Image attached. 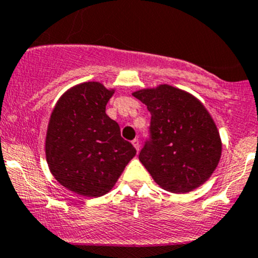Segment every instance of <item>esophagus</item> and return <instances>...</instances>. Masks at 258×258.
<instances>
[{
  "label": "esophagus",
  "mask_w": 258,
  "mask_h": 258,
  "mask_svg": "<svg viewBox=\"0 0 258 258\" xmlns=\"http://www.w3.org/2000/svg\"><path fill=\"white\" fill-rule=\"evenodd\" d=\"M132 145H134V147L136 148V151L139 152V151H140V141H139V140L135 139L134 141H132Z\"/></svg>",
  "instance_id": "34e87169"
}]
</instances>
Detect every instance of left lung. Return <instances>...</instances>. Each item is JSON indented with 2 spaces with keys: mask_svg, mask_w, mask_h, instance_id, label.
Masks as SVG:
<instances>
[{
  "mask_svg": "<svg viewBox=\"0 0 258 258\" xmlns=\"http://www.w3.org/2000/svg\"><path fill=\"white\" fill-rule=\"evenodd\" d=\"M132 95L151 112V140L139 158L156 183L173 194L204 184L222 152L220 132L204 103L170 85L142 88Z\"/></svg>",
  "mask_w": 258,
  "mask_h": 258,
  "instance_id": "left-lung-1",
  "label": "left lung"
}]
</instances>
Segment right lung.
I'll return each instance as SVG.
<instances>
[{
	"label": "right lung",
	"mask_w": 258,
	"mask_h": 258,
	"mask_svg": "<svg viewBox=\"0 0 258 258\" xmlns=\"http://www.w3.org/2000/svg\"><path fill=\"white\" fill-rule=\"evenodd\" d=\"M114 88L90 81L67 90L52 110L46 160L53 177L70 191L100 197L112 189L136 150L106 114Z\"/></svg>",
	"instance_id": "add662e5"
}]
</instances>
